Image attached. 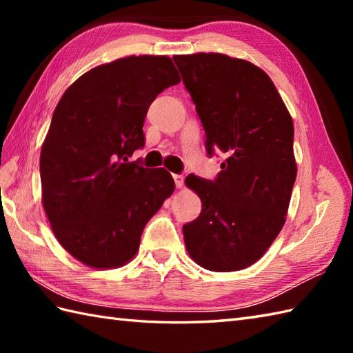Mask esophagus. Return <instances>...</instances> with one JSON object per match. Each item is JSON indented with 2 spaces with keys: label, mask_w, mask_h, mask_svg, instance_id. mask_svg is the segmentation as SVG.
Returning <instances> with one entry per match:
<instances>
[{
  "label": "esophagus",
  "mask_w": 353,
  "mask_h": 353,
  "mask_svg": "<svg viewBox=\"0 0 353 353\" xmlns=\"http://www.w3.org/2000/svg\"><path fill=\"white\" fill-rule=\"evenodd\" d=\"M172 179H174L176 188H182V186H183V182H185V177H183V174H172Z\"/></svg>",
  "instance_id": "obj_1"
}]
</instances>
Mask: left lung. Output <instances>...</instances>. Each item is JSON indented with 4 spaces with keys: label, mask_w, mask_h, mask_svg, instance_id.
<instances>
[{
    "label": "left lung",
    "mask_w": 353,
    "mask_h": 353,
    "mask_svg": "<svg viewBox=\"0 0 353 353\" xmlns=\"http://www.w3.org/2000/svg\"><path fill=\"white\" fill-rule=\"evenodd\" d=\"M206 133V152L226 159L215 181L190 174L201 212L183 226L200 267L236 272L254 264L279 235L297 165L294 125L272 79L253 63L220 52L174 56Z\"/></svg>",
    "instance_id": "8db88e82"
}]
</instances>
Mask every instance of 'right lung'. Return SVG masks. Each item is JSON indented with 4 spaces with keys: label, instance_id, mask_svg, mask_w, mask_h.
<instances>
[{
    "label": "right lung",
    "instance_id": "1",
    "mask_svg": "<svg viewBox=\"0 0 353 353\" xmlns=\"http://www.w3.org/2000/svg\"><path fill=\"white\" fill-rule=\"evenodd\" d=\"M181 77L167 56H130L66 89L41 152L42 203L57 241L94 268L137 254L148 220L174 191L167 170L129 157L142 148L150 104Z\"/></svg>",
    "mask_w": 353,
    "mask_h": 353
}]
</instances>
